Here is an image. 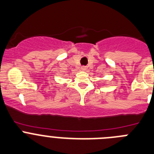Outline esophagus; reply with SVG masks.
<instances>
[{
	"mask_svg": "<svg viewBox=\"0 0 154 154\" xmlns=\"http://www.w3.org/2000/svg\"><path fill=\"white\" fill-rule=\"evenodd\" d=\"M86 69H87V67H84V66H82V67H81V70H85Z\"/></svg>",
	"mask_w": 154,
	"mask_h": 154,
	"instance_id": "34e87169",
	"label": "esophagus"
}]
</instances>
